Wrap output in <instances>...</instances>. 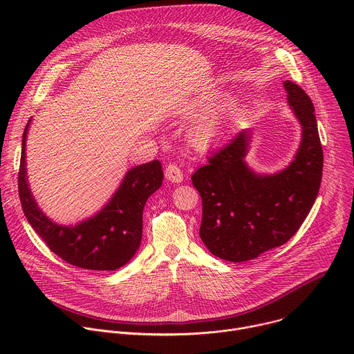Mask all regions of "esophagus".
Returning a JSON list of instances; mask_svg holds the SVG:
<instances>
[{"instance_id": "esophagus-1", "label": "esophagus", "mask_w": 354, "mask_h": 354, "mask_svg": "<svg viewBox=\"0 0 354 354\" xmlns=\"http://www.w3.org/2000/svg\"><path fill=\"white\" fill-rule=\"evenodd\" d=\"M165 178L172 183H180L183 180V174L178 165L169 164L165 168Z\"/></svg>"}]
</instances>
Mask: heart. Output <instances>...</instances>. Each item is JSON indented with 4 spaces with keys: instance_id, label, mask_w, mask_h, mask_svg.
I'll list each match as a JSON object with an SVG mask.
<instances>
[{
    "instance_id": "obj_1",
    "label": "heart",
    "mask_w": 354,
    "mask_h": 354,
    "mask_svg": "<svg viewBox=\"0 0 354 354\" xmlns=\"http://www.w3.org/2000/svg\"><path fill=\"white\" fill-rule=\"evenodd\" d=\"M203 111L206 108H198V111ZM224 129V119L218 115L209 116L203 120H200L190 133L192 141L197 148H207L213 144V141L217 140V137L221 134Z\"/></svg>"
}]
</instances>
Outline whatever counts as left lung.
<instances>
[{
  "label": "left lung",
  "instance_id": "obj_1",
  "mask_svg": "<svg viewBox=\"0 0 354 354\" xmlns=\"http://www.w3.org/2000/svg\"><path fill=\"white\" fill-rule=\"evenodd\" d=\"M302 136L294 161L274 175H258L245 157L250 130L242 129L192 175L203 206L200 238L228 262L255 259L286 243L307 218L318 196L324 153L315 108L306 91L284 81Z\"/></svg>",
  "mask_w": 354,
  "mask_h": 354
}]
</instances>
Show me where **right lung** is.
<instances>
[{
    "label": "right lung",
    "instance_id": "add662e5",
    "mask_svg": "<svg viewBox=\"0 0 354 354\" xmlns=\"http://www.w3.org/2000/svg\"><path fill=\"white\" fill-rule=\"evenodd\" d=\"M29 122L22 136L18 174L19 198L29 224L50 250L73 266L88 270L122 268L140 246L145 201L162 185L161 162L154 160L131 168L109 203L97 214L74 227L60 225L41 213L29 189L25 165Z\"/></svg>",
    "mask_w": 354,
    "mask_h": 354
}]
</instances>
